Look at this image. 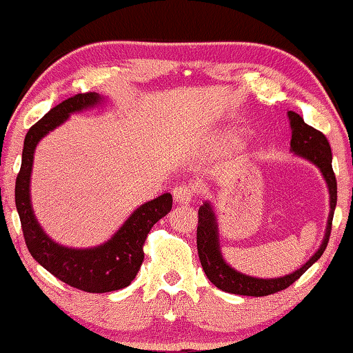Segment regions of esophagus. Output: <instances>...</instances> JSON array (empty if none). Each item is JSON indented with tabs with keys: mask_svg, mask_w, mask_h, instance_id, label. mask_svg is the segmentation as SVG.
Wrapping results in <instances>:
<instances>
[{
	"mask_svg": "<svg viewBox=\"0 0 353 353\" xmlns=\"http://www.w3.org/2000/svg\"><path fill=\"white\" fill-rule=\"evenodd\" d=\"M172 194L176 205H189L194 196V188L189 184H180V186L173 188Z\"/></svg>",
	"mask_w": 353,
	"mask_h": 353,
	"instance_id": "obj_1",
	"label": "esophagus"
}]
</instances>
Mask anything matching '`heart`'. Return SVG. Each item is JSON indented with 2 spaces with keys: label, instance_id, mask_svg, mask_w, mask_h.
Wrapping results in <instances>:
<instances>
[{
  "label": "heart",
  "instance_id": "1",
  "mask_svg": "<svg viewBox=\"0 0 353 353\" xmlns=\"http://www.w3.org/2000/svg\"><path fill=\"white\" fill-rule=\"evenodd\" d=\"M242 142H243L242 133L231 128L219 130V132L212 133L211 138H209V144L215 148H223V150L236 148L239 145H242Z\"/></svg>",
  "mask_w": 353,
  "mask_h": 353
}]
</instances>
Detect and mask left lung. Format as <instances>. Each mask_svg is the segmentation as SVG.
<instances>
[{
  "instance_id": "obj_1",
  "label": "left lung",
  "mask_w": 353,
  "mask_h": 353,
  "mask_svg": "<svg viewBox=\"0 0 353 353\" xmlns=\"http://www.w3.org/2000/svg\"><path fill=\"white\" fill-rule=\"evenodd\" d=\"M288 121L292 127V141H290V152L296 157L308 161L316 165L324 181L327 184L330 195V212L327 217L325 234L316 252L308 259L293 273L281 277H254L245 273H240L232 268L225 261L220 248V231L217 214L214 211L211 201H205L199 209V228H196V248H199V257L203 271L215 287L223 290L226 293L242 294V296H268L285 290L292 285L294 281L305 273L312 265L323 256L325 246L329 243L333 212L336 208V178L332 169V150L330 144L325 136L318 132L316 128L307 125L304 119L294 111H288Z\"/></svg>"
}]
</instances>
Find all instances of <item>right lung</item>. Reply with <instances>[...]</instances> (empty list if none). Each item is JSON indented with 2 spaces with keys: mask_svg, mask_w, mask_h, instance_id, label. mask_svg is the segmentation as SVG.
Listing matches in <instances>:
<instances>
[{
  "mask_svg": "<svg viewBox=\"0 0 353 353\" xmlns=\"http://www.w3.org/2000/svg\"><path fill=\"white\" fill-rule=\"evenodd\" d=\"M103 102L105 97L99 92H85L49 110L24 138L21 167L15 183V205L30 256L57 279L86 293H108L128 287L144 261L142 245L147 234L172 209V195H159L136 208L107 242L92 248L60 245L39 223L30 201V175L37 145L71 114L99 107Z\"/></svg>",
  "mask_w": 353,
  "mask_h": 353,
  "instance_id": "obj_1",
  "label": "right lung"
}]
</instances>
